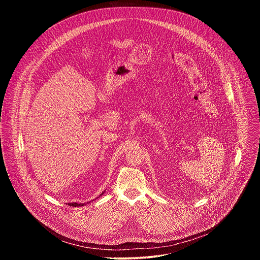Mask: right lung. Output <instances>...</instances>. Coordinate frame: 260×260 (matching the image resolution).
I'll return each instance as SVG.
<instances>
[{
  "label": "right lung",
  "mask_w": 260,
  "mask_h": 260,
  "mask_svg": "<svg viewBox=\"0 0 260 260\" xmlns=\"http://www.w3.org/2000/svg\"><path fill=\"white\" fill-rule=\"evenodd\" d=\"M104 193V192H103ZM102 193V194H103ZM101 194V196H102ZM70 206H72V207H78V206H84V204H77V203H71V204H69Z\"/></svg>",
  "instance_id": "right-lung-1"
}]
</instances>
